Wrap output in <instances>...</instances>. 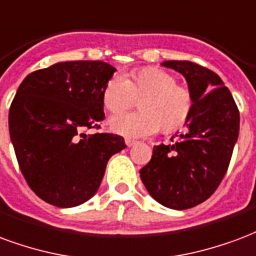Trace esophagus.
<instances>
[{"label": "esophagus", "instance_id": "esophagus-1", "mask_svg": "<svg viewBox=\"0 0 256 256\" xmlns=\"http://www.w3.org/2000/svg\"><path fill=\"white\" fill-rule=\"evenodd\" d=\"M126 146L130 147V146H134V144H136V143H138V140H135V139H130V138H126Z\"/></svg>", "mask_w": 256, "mask_h": 256}]
</instances>
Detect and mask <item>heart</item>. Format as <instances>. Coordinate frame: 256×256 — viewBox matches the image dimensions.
Listing matches in <instances>:
<instances>
[{"instance_id": "heart-1", "label": "heart", "mask_w": 256, "mask_h": 256, "mask_svg": "<svg viewBox=\"0 0 256 256\" xmlns=\"http://www.w3.org/2000/svg\"><path fill=\"white\" fill-rule=\"evenodd\" d=\"M139 100V112L114 117L112 130L124 136H148L180 130L192 114L194 98L186 86L158 68H143L110 79L102 91V104L110 114H121Z\"/></svg>"}]
</instances>
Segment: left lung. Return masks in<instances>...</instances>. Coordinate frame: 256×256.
<instances>
[{"mask_svg": "<svg viewBox=\"0 0 256 256\" xmlns=\"http://www.w3.org/2000/svg\"><path fill=\"white\" fill-rule=\"evenodd\" d=\"M186 78L194 98L187 132L158 144L140 178L156 202L174 210L200 204L222 182L238 140L240 113L230 91L210 69L191 61H165Z\"/></svg>", "mask_w": 256, "mask_h": 256, "instance_id": "1", "label": "left lung"}]
</instances>
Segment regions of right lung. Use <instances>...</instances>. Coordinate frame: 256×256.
Listing matches in <instances>:
<instances>
[{"label":"right lung","mask_w":256,"mask_h":256,"mask_svg":"<svg viewBox=\"0 0 256 256\" xmlns=\"http://www.w3.org/2000/svg\"><path fill=\"white\" fill-rule=\"evenodd\" d=\"M116 69L102 61H66L30 74L9 109L18 168L42 200L74 207L98 191L106 164L124 138L95 132L105 118L102 91Z\"/></svg>","instance_id":"1"}]
</instances>
